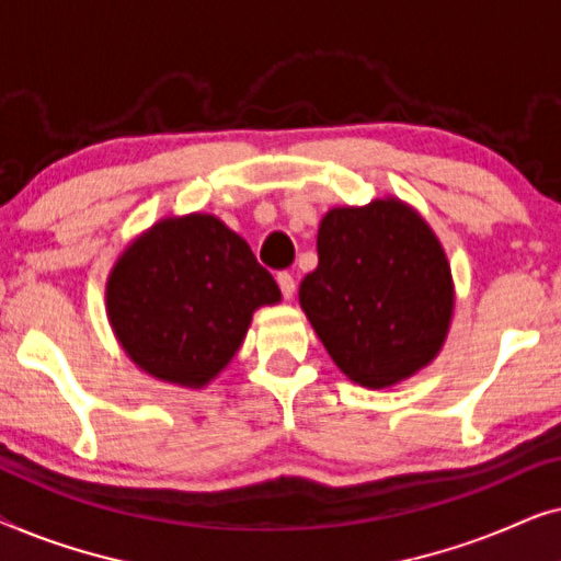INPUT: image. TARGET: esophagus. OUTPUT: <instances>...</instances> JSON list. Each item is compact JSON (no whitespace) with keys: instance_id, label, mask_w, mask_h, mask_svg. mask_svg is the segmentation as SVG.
<instances>
[{"instance_id":"esophagus-1","label":"esophagus","mask_w":561,"mask_h":561,"mask_svg":"<svg viewBox=\"0 0 561 561\" xmlns=\"http://www.w3.org/2000/svg\"><path fill=\"white\" fill-rule=\"evenodd\" d=\"M278 286H280L283 298H294V290H296L294 275H290V273H278Z\"/></svg>"}]
</instances>
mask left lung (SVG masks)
I'll use <instances>...</instances> for the list:
<instances>
[{"instance_id": "8db88e82", "label": "left lung", "mask_w": 561, "mask_h": 561, "mask_svg": "<svg viewBox=\"0 0 561 561\" xmlns=\"http://www.w3.org/2000/svg\"><path fill=\"white\" fill-rule=\"evenodd\" d=\"M317 252L298 301L352 382L390 388L434 363L455 317V280L439 237L411 204L382 196L334 206Z\"/></svg>"}]
</instances>
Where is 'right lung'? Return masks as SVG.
I'll use <instances>...</instances> for the list:
<instances>
[{
    "label": "right lung",
    "instance_id": "1",
    "mask_svg": "<svg viewBox=\"0 0 561 561\" xmlns=\"http://www.w3.org/2000/svg\"><path fill=\"white\" fill-rule=\"evenodd\" d=\"M278 301L250 244L202 211L158 219L106 278V317L125 355L150 378L194 390L237 355L252 313Z\"/></svg>",
    "mask_w": 561,
    "mask_h": 561
}]
</instances>
